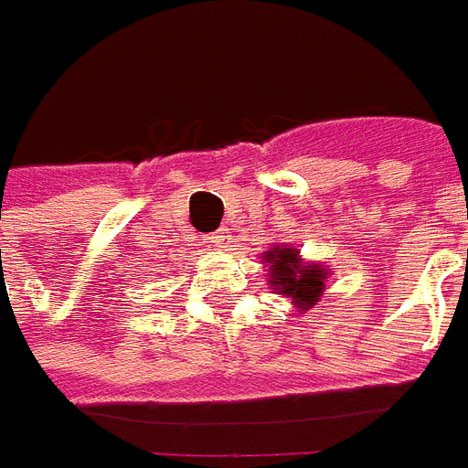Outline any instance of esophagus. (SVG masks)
Returning <instances> with one entry per match:
<instances>
[{
    "mask_svg": "<svg viewBox=\"0 0 468 468\" xmlns=\"http://www.w3.org/2000/svg\"><path fill=\"white\" fill-rule=\"evenodd\" d=\"M209 239H211V244H217V247H227V244H229V229H224V227H221V229L214 231Z\"/></svg>",
    "mask_w": 468,
    "mask_h": 468,
    "instance_id": "34e87169",
    "label": "esophagus"
}]
</instances>
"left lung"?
I'll return each instance as SVG.
<instances>
[{
	"instance_id": "8db88e82",
	"label": "left lung",
	"mask_w": 468,
	"mask_h": 468,
	"mask_svg": "<svg viewBox=\"0 0 468 468\" xmlns=\"http://www.w3.org/2000/svg\"><path fill=\"white\" fill-rule=\"evenodd\" d=\"M267 261L271 264V286L282 289V294L296 299L299 309H312L324 292L326 271L319 264H304L296 249H279L267 251Z\"/></svg>"
}]
</instances>
